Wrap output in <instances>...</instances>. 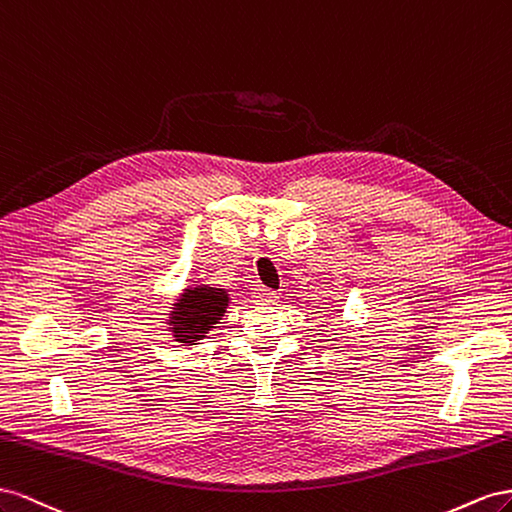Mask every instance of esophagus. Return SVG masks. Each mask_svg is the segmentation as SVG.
<instances>
[{
    "label": "esophagus",
    "instance_id": "obj_1",
    "mask_svg": "<svg viewBox=\"0 0 512 512\" xmlns=\"http://www.w3.org/2000/svg\"><path fill=\"white\" fill-rule=\"evenodd\" d=\"M253 298L257 304H272V302H276V298H279V294L268 287H259V289H255Z\"/></svg>",
    "mask_w": 512,
    "mask_h": 512
}]
</instances>
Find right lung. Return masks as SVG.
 <instances>
[{
	"mask_svg": "<svg viewBox=\"0 0 512 512\" xmlns=\"http://www.w3.org/2000/svg\"><path fill=\"white\" fill-rule=\"evenodd\" d=\"M227 294L214 287L186 289L182 300L175 304L173 311V337L175 341L195 345L203 334L221 319L227 309Z\"/></svg>",
	"mask_w": 512,
	"mask_h": 512,
	"instance_id": "1",
	"label": "right lung"
}]
</instances>
